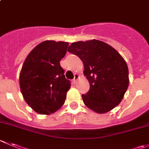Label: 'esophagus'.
Returning a JSON list of instances; mask_svg holds the SVG:
<instances>
[{
	"label": "esophagus",
	"mask_w": 149,
	"mask_h": 149,
	"mask_svg": "<svg viewBox=\"0 0 149 149\" xmlns=\"http://www.w3.org/2000/svg\"><path fill=\"white\" fill-rule=\"evenodd\" d=\"M79 79V75L77 74V73H75V74H74V79H73L72 82H73V84H75L76 82V81H77Z\"/></svg>",
	"instance_id": "34e87169"
}]
</instances>
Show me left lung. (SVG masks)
Here are the masks:
<instances>
[{
    "label": "left lung",
    "instance_id": "1",
    "mask_svg": "<svg viewBox=\"0 0 149 149\" xmlns=\"http://www.w3.org/2000/svg\"><path fill=\"white\" fill-rule=\"evenodd\" d=\"M69 52L84 63V75L89 90L82 95L84 103L97 113H105L119 105L129 86V70L125 59L114 48L99 40L72 43Z\"/></svg>",
    "mask_w": 149,
    "mask_h": 149
}]
</instances>
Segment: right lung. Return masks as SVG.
<instances>
[{"label":"right lung","mask_w":149,"mask_h":149,"mask_svg":"<svg viewBox=\"0 0 149 149\" xmlns=\"http://www.w3.org/2000/svg\"><path fill=\"white\" fill-rule=\"evenodd\" d=\"M68 42L44 41L26 57L19 73V86L27 105L39 114L50 115L64 104L70 84L60 62Z\"/></svg>","instance_id":"right-lung-1"}]
</instances>
